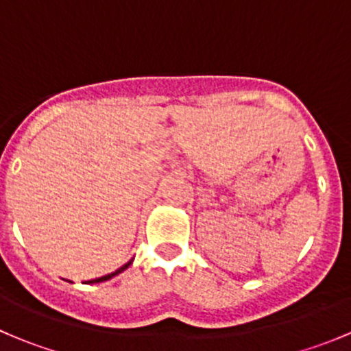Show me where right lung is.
I'll return each mask as SVG.
<instances>
[{
  "label": "right lung",
  "mask_w": 351,
  "mask_h": 351,
  "mask_svg": "<svg viewBox=\"0 0 351 351\" xmlns=\"http://www.w3.org/2000/svg\"><path fill=\"white\" fill-rule=\"evenodd\" d=\"M130 263H132V260L127 261V263L123 265V267H120L119 270H115V271H113V274H108V275H105V277H100V278H95V280H88V284H98V282L110 280V278H113V277H115V275H119L120 271H123V270H125V268H129V267H130Z\"/></svg>",
  "instance_id": "add662e5"
}]
</instances>
